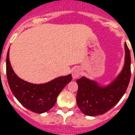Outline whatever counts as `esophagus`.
<instances>
[{"mask_svg": "<svg viewBox=\"0 0 135 135\" xmlns=\"http://www.w3.org/2000/svg\"><path fill=\"white\" fill-rule=\"evenodd\" d=\"M80 75H81V71H80V69H75L72 72V77L74 79H76V78H78V77H80Z\"/></svg>", "mask_w": 135, "mask_h": 135, "instance_id": "esophagus-1", "label": "esophagus"}]
</instances>
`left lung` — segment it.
I'll list each match as a JSON object with an SVG mask.
<instances>
[{
    "mask_svg": "<svg viewBox=\"0 0 135 135\" xmlns=\"http://www.w3.org/2000/svg\"><path fill=\"white\" fill-rule=\"evenodd\" d=\"M125 52L123 68L110 84L102 86L95 80H90L85 76L76 80L78 85L76 102L85 115L95 116L107 113L126 93L131 76V57L126 43Z\"/></svg>",
    "mask_w": 135,
    "mask_h": 135,
    "instance_id": "1",
    "label": "left lung"
}]
</instances>
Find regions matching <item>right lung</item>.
<instances>
[{
    "label": "right lung",
    "instance_id": "right-lung-1",
    "mask_svg": "<svg viewBox=\"0 0 135 135\" xmlns=\"http://www.w3.org/2000/svg\"><path fill=\"white\" fill-rule=\"evenodd\" d=\"M9 50L6 58V73L12 94L22 106L34 113H43L49 111L55 104L60 92L71 81V74L60 76L43 84L26 82L14 72L9 62Z\"/></svg>",
    "mask_w": 135,
    "mask_h": 135
}]
</instances>
